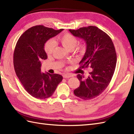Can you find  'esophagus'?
Listing matches in <instances>:
<instances>
[{
    "mask_svg": "<svg viewBox=\"0 0 134 134\" xmlns=\"http://www.w3.org/2000/svg\"><path fill=\"white\" fill-rule=\"evenodd\" d=\"M72 76V75L70 74H65L63 75V78H69Z\"/></svg>",
    "mask_w": 134,
    "mask_h": 134,
    "instance_id": "1",
    "label": "esophagus"
}]
</instances>
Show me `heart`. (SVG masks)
<instances>
[{"mask_svg":"<svg viewBox=\"0 0 134 134\" xmlns=\"http://www.w3.org/2000/svg\"><path fill=\"white\" fill-rule=\"evenodd\" d=\"M58 41L62 44L63 46L66 49L72 50L74 48H75V51L78 52L82 53L85 50V44H80L76 45L77 44V38L74 36L70 33H65L59 36L58 38ZM55 47V43L52 40H49L44 45V51L47 55H51L53 52Z\"/></svg>","mask_w":134,"mask_h":134,"instance_id":"1","label":"heart"}]
</instances>
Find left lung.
Wrapping results in <instances>:
<instances>
[{
    "mask_svg": "<svg viewBox=\"0 0 134 134\" xmlns=\"http://www.w3.org/2000/svg\"><path fill=\"white\" fill-rule=\"evenodd\" d=\"M69 31L86 42V51L79 62L80 67L90 65L93 69L86 79L81 74L77 75L80 85L74 90V93L83 100H89L101 94L112 79L117 61L115 48L110 37L96 26Z\"/></svg>",
    "mask_w": 134,
    "mask_h": 134,
    "instance_id": "obj_1",
    "label": "left lung"
}]
</instances>
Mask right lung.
Segmentation results:
<instances>
[{
	"label": "right lung",
	"instance_id": "obj_1",
	"mask_svg": "<svg viewBox=\"0 0 134 134\" xmlns=\"http://www.w3.org/2000/svg\"><path fill=\"white\" fill-rule=\"evenodd\" d=\"M63 30L37 25L25 31L16 42L13 56L16 75L26 92L36 98L52 96L63 79L61 75L41 72V61L47 59L45 42Z\"/></svg>",
	"mask_w": 134,
	"mask_h": 134
}]
</instances>
